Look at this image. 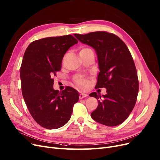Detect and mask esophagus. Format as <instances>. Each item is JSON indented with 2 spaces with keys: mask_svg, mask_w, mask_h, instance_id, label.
I'll list each match as a JSON object with an SVG mask.
<instances>
[{
  "mask_svg": "<svg viewBox=\"0 0 160 160\" xmlns=\"http://www.w3.org/2000/svg\"><path fill=\"white\" fill-rule=\"evenodd\" d=\"M87 96H88V94L84 93H81L80 94L79 98H80V99H83V98H86V97H87Z\"/></svg>",
  "mask_w": 160,
  "mask_h": 160,
  "instance_id": "34e87169",
  "label": "esophagus"
}]
</instances>
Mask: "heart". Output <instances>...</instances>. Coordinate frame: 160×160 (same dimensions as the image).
<instances>
[{
	"instance_id": "heart-1",
	"label": "heart",
	"mask_w": 160,
	"mask_h": 160,
	"mask_svg": "<svg viewBox=\"0 0 160 160\" xmlns=\"http://www.w3.org/2000/svg\"><path fill=\"white\" fill-rule=\"evenodd\" d=\"M92 50L89 48V47H84V48H82L80 51V53H82V52H89V51H92ZM75 82L76 83L78 84L79 86H81V87H86L87 86V82L85 79L82 78H77L76 80H75Z\"/></svg>"
}]
</instances>
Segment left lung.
I'll list each match as a JSON object with an SVG mask.
<instances>
[{"label": "left lung", "mask_w": 160, "mask_h": 160, "mask_svg": "<svg viewBox=\"0 0 160 160\" xmlns=\"http://www.w3.org/2000/svg\"><path fill=\"white\" fill-rule=\"evenodd\" d=\"M74 36L95 49L99 69L96 88L107 90L105 95L99 92L89 95L98 100L92 118L106 126L120 125L132 112L138 92V75L131 52L113 33L95 32Z\"/></svg>", "instance_id": "left-lung-1"}]
</instances>
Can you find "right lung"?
I'll return each instance as SVG.
<instances>
[{
  "instance_id": "right-lung-1",
  "label": "right lung",
  "mask_w": 160,
  "mask_h": 160,
  "mask_svg": "<svg viewBox=\"0 0 160 160\" xmlns=\"http://www.w3.org/2000/svg\"><path fill=\"white\" fill-rule=\"evenodd\" d=\"M78 41L72 35L33 41L26 49L20 67L22 92L33 119L47 129H56L70 120L79 94L71 87L53 89L52 76L61 68L64 55Z\"/></svg>"
}]
</instances>
